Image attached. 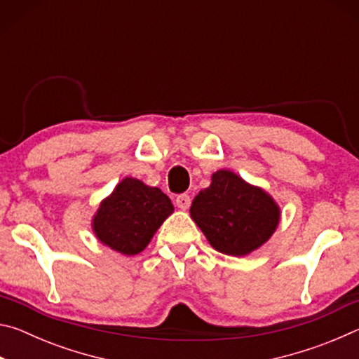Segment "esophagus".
Listing matches in <instances>:
<instances>
[{"label":"esophagus","mask_w":359,"mask_h":359,"mask_svg":"<svg viewBox=\"0 0 359 359\" xmlns=\"http://www.w3.org/2000/svg\"><path fill=\"white\" fill-rule=\"evenodd\" d=\"M175 204H177V208L182 209V210H187L188 208H190L191 204V198L188 196V194H179L177 198H175Z\"/></svg>","instance_id":"obj_1"}]
</instances>
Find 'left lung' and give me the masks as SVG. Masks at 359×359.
I'll return each instance as SVG.
<instances>
[{
  "label": "left lung",
  "mask_w": 359,
  "mask_h": 359,
  "mask_svg": "<svg viewBox=\"0 0 359 359\" xmlns=\"http://www.w3.org/2000/svg\"><path fill=\"white\" fill-rule=\"evenodd\" d=\"M190 215L217 252L245 257L271 239L280 222V208L263 188L220 169L194 196Z\"/></svg>",
  "instance_id": "1"
}]
</instances>
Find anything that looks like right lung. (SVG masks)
<instances>
[{"label":"right lung","instance_id":"1","mask_svg":"<svg viewBox=\"0 0 359 359\" xmlns=\"http://www.w3.org/2000/svg\"><path fill=\"white\" fill-rule=\"evenodd\" d=\"M174 205L156 187L125 177L114 188L93 217L92 228L101 244L126 257L141 253Z\"/></svg>","mask_w":359,"mask_h":359}]
</instances>
